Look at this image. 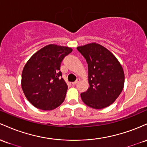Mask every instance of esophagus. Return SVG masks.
Masks as SVG:
<instances>
[{"label": "esophagus", "mask_w": 147, "mask_h": 147, "mask_svg": "<svg viewBox=\"0 0 147 147\" xmlns=\"http://www.w3.org/2000/svg\"><path fill=\"white\" fill-rule=\"evenodd\" d=\"M79 81H80V79H79V78H78V79H77V80H76V81H75V82H72V85H76V84H77V83H78V82Z\"/></svg>", "instance_id": "1"}]
</instances>
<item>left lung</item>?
<instances>
[{"label":"left lung","instance_id":"1","mask_svg":"<svg viewBox=\"0 0 147 147\" xmlns=\"http://www.w3.org/2000/svg\"><path fill=\"white\" fill-rule=\"evenodd\" d=\"M77 49L88 65L90 87L80 94L82 101L94 109L109 106L118 98L124 85V72L121 64L109 50L96 43Z\"/></svg>","mask_w":147,"mask_h":147}]
</instances>
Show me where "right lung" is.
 Wrapping results in <instances>:
<instances>
[{
  "label": "right lung",
  "instance_id": "right-lung-1",
  "mask_svg": "<svg viewBox=\"0 0 147 147\" xmlns=\"http://www.w3.org/2000/svg\"><path fill=\"white\" fill-rule=\"evenodd\" d=\"M71 48L49 44L36 52L24 66L21 87L30 103L43 110H52L65 100L67 86L60 65Z\"/></svg>",
  "mask_w": 147,
  "mask_h": 147
}]
</instances>
